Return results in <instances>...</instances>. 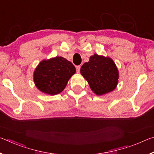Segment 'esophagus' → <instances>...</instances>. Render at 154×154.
I'll return each instance as SVG.
<instances>
[{"mask_svg": "<svg viewBox=\"0 0 154 154\" xmlns=\"http://www.w3.org/2000/svg\"><path fill=\"white\" fill-rule=\"evenodd\" d=\"M80 69H81V66H76V70H77V72H80Z\"/></svg>", "mask_w": 154, "mask_h": 154, "instance_id": "1", "label": "esophagus"}]
</instances>
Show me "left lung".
Segmentation results:
<instances>
[{
	"instance_id": "left-lung-1",
	"label": "left lung",
	"mask_w": 154,
	"mask_h": 154,
	"mask_svg": "<svg viewBox=\"0 0 154 154\" xmlns=\"http://www.w3.org/2000/svg\"><path fill=\"white\" fill-rule=\"evenodd\" d=\"M81 74L88 81L94 93L101 96L115 90L118 83L119 72L113 60L94 54L82 65Z\"/></svg>"
}]
</instances>
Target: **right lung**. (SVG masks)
<instances>
[{"mask_svg": "<svg viewBox=\"0 0 154 154\" xmlns=\"http://www.w3.org/2000/svg\"><path fill=\"white\" fill-rule=\"evenodd\" d=\"M75 72V67L71 62L57 56L38 64L34 72V82L42 92L56 95L64 90Z\"/></svg>", "mask_w": 154, "mask_h": 154, "instance_id": "1", "label": "right lung"}]
</instances>
